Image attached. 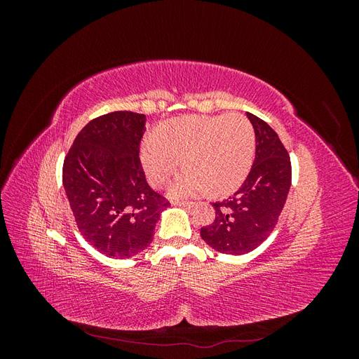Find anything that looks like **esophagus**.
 Instances as JSON below:
<instances>
[{
    "label": "esophagus",
    "mask_w": 359,
    "mask_h": 359,
    "mask_svg": "<svg viewBox=\"0 0 359 359\" xmlns=\"http://www.w3.org/2000/svg\"><path fill=\"white\" fill-rule=\"evenodd\" d=\"M173 206H181V208H191L193 202H186V201H172Z\"/></svg>",
    "instance_id": "obj_1"
}]
</instances>
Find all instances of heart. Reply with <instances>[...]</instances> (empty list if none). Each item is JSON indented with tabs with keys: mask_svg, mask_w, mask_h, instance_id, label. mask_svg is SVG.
I'll list each match as a JSON object with an SVG mask.
<instances>
[{
	"mask_svg": "<svg viewBox=\"0 0 359 359\" xmlns=\"http://www.w3.org/2000/svg\"><path fill=\"white\" fill-rule=\"evenodd\" d=\"M255 140L252 123L240 114L189 115L168 121L158 135H148L140 158L156 187L166 186L184 160L187 169L172 184V196H194L208 187L224 193L247 177Z\"/></svg>",
	"mask_w": 359,
	"mask_h": 359,
	"instance_id": "heart-1",
	"label": "heart"
}]
</instances>
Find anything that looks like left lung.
<instances>
[{"instance_id":"1","label":"left lung","mask_w":359,"mask_h":359,"mask_svg":"<svg viewBox=\"0 0 359 359\" xmlns=\"http://www.w3.org/2000/svg\"><path fill=\"white\" fill-rule=\"evenodd\" d=\"M256 135V156L243 186L214 202L215 219L201 229L202 240L224 255H245L274 231L292 184L290 157L264 119L247 114Z\"/></svg>"}]
</instances>
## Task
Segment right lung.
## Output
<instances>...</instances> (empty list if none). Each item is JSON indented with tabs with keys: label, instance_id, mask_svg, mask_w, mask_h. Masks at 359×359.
Instances as JSON below:
<instances>
[{
	"label": "right lung",
	"instance_id": "add662e5",
	"mask_svg": "<svg viewBox=\"0 0 359 359\" xmlns=\"http://www.w3.org/2000/svg\"><path fill=\"white\" fill-rule=\"evenodd\" d=\"M145 115L116 111L97 116L73 140L62 184L82 236L107 257L127 259L153 241L169 201L148 186L139 147Z\"/></svg>",
	"mask_w": 359,
	"mask_h": 359
}]
</instances>
